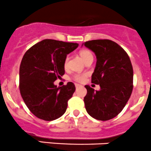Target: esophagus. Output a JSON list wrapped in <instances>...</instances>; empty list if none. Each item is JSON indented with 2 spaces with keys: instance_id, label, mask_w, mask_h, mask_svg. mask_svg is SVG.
Masks as SVG:
<instances>
[{
  "instance_id": "34e87169",
  "label": "esophagus",
  "mask_w": 151,
  "mask_h": 151,
  "mask_svg": "<svg viewBox=\"0 0 151 151\" xmlns=\"http://www.w3.org/2000/svg\"><path fill=\"white\" fill-rule=\"evenodd\" d=\"M80 86H81V85H80V84H75V87H76V88H77L80 87Z\"/></svg>"
}]
</instances>
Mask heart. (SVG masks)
<instances>
[{
  "label": "heart",
  "mask_w": 151,
  "mask_h": 151,
  "mask_svg": "<svg viewBox=\"0 0 151 151\" xmlns=\"http://www.w3.org/2000/svg\"><path fill=\"white\" fill-rule=\"evenodd\" d=\"M80 57H81L82 60L84 61V63H86V61L88 60L93 59V55H92V53L89 50H87V49H83V50H82L81 52H80ZM68 58L67 57L65 60V62H64V66L65 67L67 66V65H68ZM86 74H77L74 76L73 79H74L75 81L82 83V82H83L85 80H86Z\"/></svg>",
  "instance_id": "obj_1"
}]
</instances>
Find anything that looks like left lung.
Returning a JSON list of instances; mask_svg holds the SVG:
<instances>
[{
    "label": "left lung",
    "instance_id": "left-lung-1",
    "mask_svg": "<svg viewBox=\"0 0 151 151\" xmlns=\"http://www.w3.org/2000/svg\"><path fill=\"white\" fill-rule=\"evenodd\" d=\"M83 44L96 55L91 83L100 86V90L95 91L85 86L86 111L98 120H109L122 111L132 93L134 71L131 60L126 52L112 40H93Z\"/></svg>",
    "mask_w": 151,
    "mask_h": 151
}]
</instances>
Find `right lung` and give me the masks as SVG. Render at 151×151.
Segmentation results:
<instances>
[{
	"instance_id": "add662e5",
	"label": "right lung",
	"mask_w": 151,
	"mask_h": 151,
	"mask_svg": "<svg viewBox=\"0 0 151 151\" xmlns=\"http://www.w3.org/2000/svg\"><path fill=\"white\" fill-rule=\"evenodd\" d=\"M78 43L46 39L23 55L20 65L19 88L29 111L39 119L52 121L64 114L68 101L75 91L71 82L57 87L54 82L65 74L67 55Z\"/></svg>"
}]
</instances>
